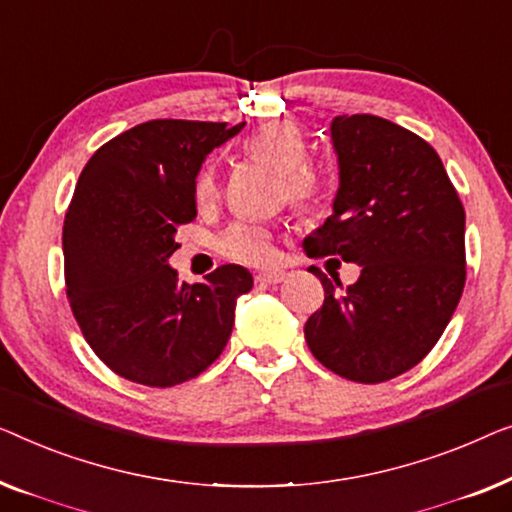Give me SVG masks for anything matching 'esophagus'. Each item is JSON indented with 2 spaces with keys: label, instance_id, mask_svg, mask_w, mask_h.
I'll use <instances>...</instances> for the list:
<instances>
[{
  "label": "esophagus",
  "instance_id": "obj_1",
  "mask_svg": "<svg viewBox=\"0 0 512 512\" xmlns=\"http://www.w3.org/2000/svg\"><path fill=\"white\" fill-rule=\"evenodd\" d=\"M255 280L259 285H278V283H283V280H285V271H280V269L262 271V273H257Z\"/></svg>",
  "mask_w": 512,
  "mask_h": 512
}]
</instances>
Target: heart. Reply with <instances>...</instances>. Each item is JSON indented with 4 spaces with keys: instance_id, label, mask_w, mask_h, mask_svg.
I'll return each instance as SVG.
<instances>
[{
    "instance_id": "b5f03b06",
    "label": "heart",
    "mask_w": 512,
    "mask_h": 512,
    "mask_svg": "<svg viewBox=\"0 0 512 512\" xmlns=\"http://www.w3.org/2000/svg\"><path fill=\"white\" fill-rule=\"evenodd\" d=\"M246 153L269 164L283 176V197L301 213L318 211L329 194V178L322 169L306 164L308 146L304 134L290 122H271L246 141ZM220 197V178L215 164H206L194 181V199L199 206ZM215 248L222 257L241 264H266L273 259L271 232L250 220H236L218 236Z\"/></svg>"
}]
</instances>
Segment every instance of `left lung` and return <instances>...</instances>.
<instances>
[{
	"instance_id": "left-lung-1",
	"label": "left lung",
	"mask_w": 512,
	"mask_h": 512,
	"mask_svg": "<svg viewBox=\"0 0 512 512\" xmlns=\"http://www.w3.org/2000/svg\"><path fill=\"white\" fill-rule=\"evenodd\" d=\"M331 141L341 178L334 213L304 248L362 271L343 287L311 266L325 304L304 334L336 376L376 385L420 364L448 327L466 283V215L441 157L406 127L338 115Z\"/></svg>"
}]
</instances>
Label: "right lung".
I'll use <instances>...</instances> for the list:
<instances>
[{"instance_id":"right-lung-1","label":"right lung","mask_w":512,"mask_h":512,"mask_svg":"<svg viewBox=\"0 0 512 512\" xmlns=\"http://www.w3.org/2000/svg\"><path fill=\"white\" fill-rule=\"evenodd\" d=\"M243 122L148 120L104 143L64 218V283L85 341L113 373L148 387L197 378L225 350L253 276L218 266L187 285L169 266L197 218L194 178Z\"/></svg>"}]
</instances>
